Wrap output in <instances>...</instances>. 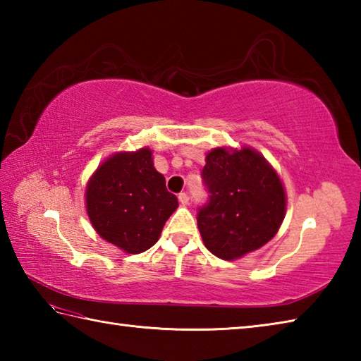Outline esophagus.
<instances>
[{"instance_id":"1","label":"esophagus","mask_w":361,"mask_h":361,"mask_svg":"<svg viewBox=\"0 0 361 361\" xmlns=\"http://www.w3.org/2000/svg\"><path fill=\"white\" fill-rule=\"evenodd\" d=\"M178 200H180L181 204H188V203H189V195H188L186 192H181V194L178 195Z\"/></svg>"}]
</instances>
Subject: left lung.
<instances>
[{"label": "left lung", "instance_id": "obj_1", "mask_svg": "<svg viewBox=\"0 0 361 361\" xmlns=\"http://www.w3.org/2000/svg\"><path fill=\"white\" fill-rule=\"evenodd\" d=\"M202 180L208 202L198 208L202 239L214 256L242 257L271 240L283 220L286 192L264 157L243 147L214 149L206 157Z\"/></svg>", "mask_w": 361, "mask_h": 361}]
</instances>
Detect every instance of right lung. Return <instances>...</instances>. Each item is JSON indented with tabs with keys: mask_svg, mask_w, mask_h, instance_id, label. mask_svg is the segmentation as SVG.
<instances>
[{
	"mask_svg": "<svg viewBox=\"0 0 361 361\" xmlns=\"http://www.w3.org/2000/svg\"><path fill=\"white\" fill-rule=\"evenodd\" d=\"M178 200L153 167L152 152L116 153L97 169L87 188V212L97 234L130 255L159 239Z\"/></svg>",
	"mask_w": 361,
	"mask_h": 361,
	"instance_id": "1",
	"label": "right lung"
}]
</instances>
